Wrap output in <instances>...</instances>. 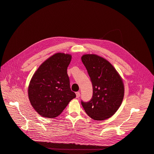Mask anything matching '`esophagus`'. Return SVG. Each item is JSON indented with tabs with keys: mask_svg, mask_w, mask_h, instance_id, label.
Here are the masks:
<instances>
[{
	"mask_svg": "<svg viewBox=\"0 0 154 154\" xmlns=\"http://www.w3.org/2000/svg\"><path fill=\"white\" fill-rule=\"evenodd\" d=\"M80 92H76V97H77V98H79V97H80Z\"/></svg>",
	"mask_w": 154,
	"mask_h": 154,
	"instance_id": "34e87169",
	"label": "esophagus"
}]
</instances>
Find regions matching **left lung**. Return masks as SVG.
Returning <instances> with one entry per match:
<instances>
[{"instance_id": "left-lung-1", "label": "left lung", "mask_w": 154, "mask_h": 154, "mask_svg": "<svg viewBox=\"0 0 154 154\" xmlns=\"http://www.w3.org/2000/svg\"><path fill=\"white\" fill-rule=\"evenodd\" d=\"M91 77L93 95L88 102L82 101L87 114L95 120L111 117L119 109L124 96L122 77L106 59L95 54H84L81 57Z\"/></svg>"}]
</instances>
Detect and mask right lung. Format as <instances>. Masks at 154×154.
<instances>
[{
  "instance_id": "obj_1",
  "label": "right lung",
  "mask_w": 154,
  "mask_h": 154,
  "mask_svg": "<svg viewBox=\"0 0 154 154\" xmlns=\"http://www.w3.org/2000/svg\"><path fill=\"white\" fill-rule=\"evenodd\" d=\"M72 55L58 52L45 60L32 76L28 97L32 107L45 118L59 116L76 95L70 87L67 67Z\"/></svg>"
}]
</instances>
